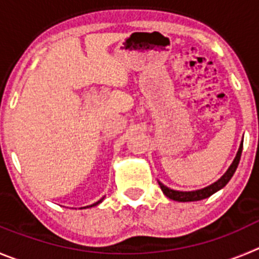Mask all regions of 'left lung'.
<instances>
[{"label":"left lung","instance_id":"1","mask_svg":"<svg viewBox=\"0 0 259 259\" xmlns=\"http://www.w3.org/2000/svg\"><path fill=\"white\" fill-rule=\"evenodd\" d=\"M241 151H243V141H241L240 146H239L238 152H236V156L234 158L233 163L230 165V167L228 168V171L221 176L217 181H214L213 184L208 185V187L203 188V189L198 190H192V192H183V190H174L170 189L168 187L163 185L161 181H158V185L161 188V190L163 192V194L166 195L170 199L176 200V202H197V200L206 199V198L211 197L212 194H214L216 192L221 190L225 185L228 184L230 179L233 178L234 172L236 171V167L239 165V161H240Z\"/></svg>","mask_w":259,"mask_h":259}]
</instances>
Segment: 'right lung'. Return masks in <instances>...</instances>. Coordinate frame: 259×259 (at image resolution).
<instances>
[{
  "mask_svg": "<svg viewBox=\"0 0 259 259\" xmlns=\"http://www.w3.org/2000/svg\"><path fill=\"white\" fill-rule=\"evenodd\" d=\"M105 199V197L103 198H101L100 200H98V202H96V203H93V204H91V206H87V207H83V208H91V207H94V206H97V204H100V203H102V200Z\"/></svg>",
  "mask_w": 259,
  "mask_h": 259,
  "instance_id": "obj_1",
  "label": "right lung"
}]
</instances>
